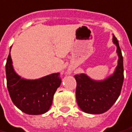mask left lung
I'll use <instances>...</instances> for the list:
<instances>
[{"instance_id":"8db88e82","label":"left lung","mask_w":132,"mask_h":132,"mask_svg":"<svg viewBox=\"0 0 132 132\" xmlns=\"http://www.w3.org/2000/svg\"><path fill=\"white\" fill-rule=\"evenodd\" d=\"M119 56L114 73L101 81H96L84 73L74 76L76 81V101L82 111L88 114H99L108 111L120 95L124 82L123 56L117 38L113 36Z\"/></svg>"}]
</instances>
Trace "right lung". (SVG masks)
I'll list each match as a JSON object with an SVG mask.
<instances>
[{
  "label": "right lung",
  "instance_id": "add662e5",
  "mask_svg": "<svg viewBox=\"0 0 132 132\" xmlns=\"http://www.w3.org/2000/svg\"><path fill=\"white\" fill-rule=\"evenodd\" d=\"M5 73L10 96L20 110L31 115L42 114L48 111L53 95L61 83L59 73L37 80L21 79L13 70L10 53L5 64Z\"/></svg>",
  "mask_w": 132,
  "mask_h": 132
}]
</instances>
